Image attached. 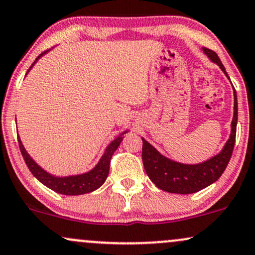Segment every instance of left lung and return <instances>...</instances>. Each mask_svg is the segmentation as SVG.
Wrapping results in <instances>:
<instances>
[{
	"label": "left lung",
	"instance_id": "left-lung-1",
	"mask_svg": "<svg viewBox=\"0 0 255 255\" xmlns=\"http://www.w3.org/2000/svg\"><path fill=\"white\" fill-rule=\"evenodd\" d=\"M203 51L212 62L216 63L229 79L226 68L218 58L217 53L206 47H203ZM236 125H238V98L234 88V117L232 122V132L220 154L198 164L179 163L161 155L150 143L142 138V160L145 173L160 190L169 193L190 194L208 187L209 185L218 180L228 166L235 145Z\"/></svg>",
	"mask_w": 255,
	"mask_h": 255
}]
</instances>
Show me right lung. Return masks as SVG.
<instances>
[{
  "instance_id": "1",
  "label": "right lung",
  "mask_w": 255,
  "mask_h": 255,
  "mask_svg": "<svg viewBox=\"0 0 255 255\" xmlns=\"http://www.w3.org/2000/svg\"><path fill=\"white\" fill-rule=\"evenodd\" d=\"M47 51L49 50L44 51L43 53H40V55L37 57V59L33 62V64L31 65V68L28 69V71L31 70L33 65L37 63L38 59L43 55H45ZM28 71H27V74H28ZM124 133H127V131L123 132L121 136H118L115 140H112V142L110 143L109 146L106 148V150H105L104 155L101 156L100 161H99L97 166H95L92 170L83 173V174L70 176H55L50 174V173H47L46 170H44L40 166H38V163H35L34 160L27 154L26 149L23 148L19 136H17V140H19L21 154H22V157L23 160H25L27 167H28V169L31 170L32 174L34 175L41 184L45 185L46 187L51 188V190L55 191L57 193L65 194V196H79V194H85L92 192V191H95L104 184L110 172L111 158H112V155L115 154L117 148L121 144V142L123 140V134Z\"/></svg>"
}]
</instances>
